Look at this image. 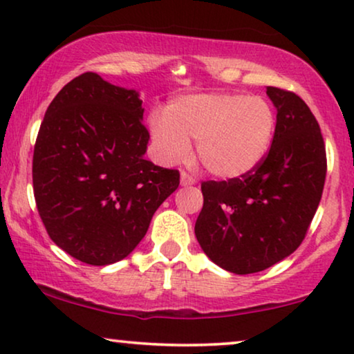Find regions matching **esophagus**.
I'll return each mask as SVG.
<instances>
[{
  "label": "esophagus",
  "instance_id": "34e87169",
  "mask_svg": "<svg viewBox=\"0 0 354 354\" xmlns=\"http://www.w3.org/2000/svg\"><path fill=\"white\" fill-rule=\"evenodd\" d=\"M180 183H182L183 187H188V185H195V183H196V178L193 177V176H190V174H188V172L182 171V174H180Z\"/></svg>",
  "mask_w": 354,
  "mask_h": 354
}]
</instances>
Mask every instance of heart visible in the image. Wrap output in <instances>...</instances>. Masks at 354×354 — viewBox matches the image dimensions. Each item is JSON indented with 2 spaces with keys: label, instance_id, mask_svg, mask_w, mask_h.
Masks as SVG:
<instances>
[{
  "label": "heart",
  "instance_id": "heart-1",
  "mask_svg": "<svg viewBox=\"0 0 354 354\" xmlns=\"http://www.w3.org/2000/svg\"><path fill=\"white\" fill-rule=\"evenodd\" d=\"M275 130L272 104L245 93H200L171 101L162 115L149 119V135L158 158L177 164L190 153L212 176L243 177L259 166Z\"/></svg>",
  "mask_w": 354,
  "mask_h": 354
}]
</instances>
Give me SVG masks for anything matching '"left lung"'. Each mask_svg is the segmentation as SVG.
Masks as SVG:
<instances>
[{
	"label": "left lung",
	"mask_w": 354,
	"mask_h": 354,
	"mask_svg": "<svg viewBox=\"0 0 354 354\" xmlns=\"http://www.w3.org/2000/svg\"><path fill=\"white\" fill-rule=\"evenodd\" d=\"M277 124L268 154L254 171L201 183L198 243L212 263L234 274H254L301 245L321 201L326 145L316 118L293 91L268 86Z\"/></svg>",
	"instance_id": "left-lung-1"
}]
</instances>
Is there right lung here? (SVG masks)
I'll list each match as a JSON object with an SVG mask.
<instances>
[{"mask_svg": "<svg viewBox=\"0 0 354 354\" xmlns=\"http://www.w3.org/2000/svg\"><path fill=\"white\" fill-rule=\"evenodd\" d=\"M135 90L85 72L48 106L33 148L38 214L50 239L90 266L118 263L177 190V169L143 158L149 132Z\"/></svg>", "mask_w": 354, "mask_h": 354, "instance_id": "1", "label": "right lung"}]
</instances>
